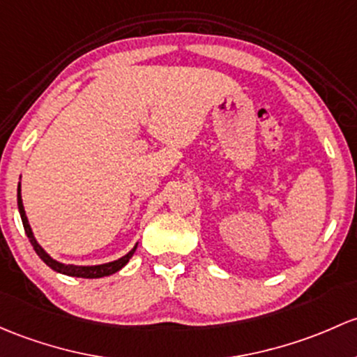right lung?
<instances>
[{
    "mask_svg": "<svg viewBox=\"0 0 357 357\" xmlns=\"http://www.w3.org/2000/svg\"><path fill=\"white\" fill-rule=\"evenodd\" d=\"M17 204H18V212H20V217H22V224H24L25 234H27L30 245L33 246V250H36V253L39 255L40 260H43L47 267H51L52 270H54V272L65 273V275H70V277H82V279H100V277H107V275H111V273H116L118 270H121L123 267H125V265L130 261V258L133 257L135 250H137V245H135L133 250L128 251L125 257L118 258V260H114V261H109V264H102V265H87V267H85V265L61 264V261L51 258L50 255L43 250V246L37 243V239L33 238V232H32V229H30L29 219H27V215H25L24 202H22L20 183H18V188H17Z\"/></svg>",
    "mask_w": 357,
    "mask_h": 357,
    "instance_id": "1",
    "label": "right lung"
}]
</instances>
